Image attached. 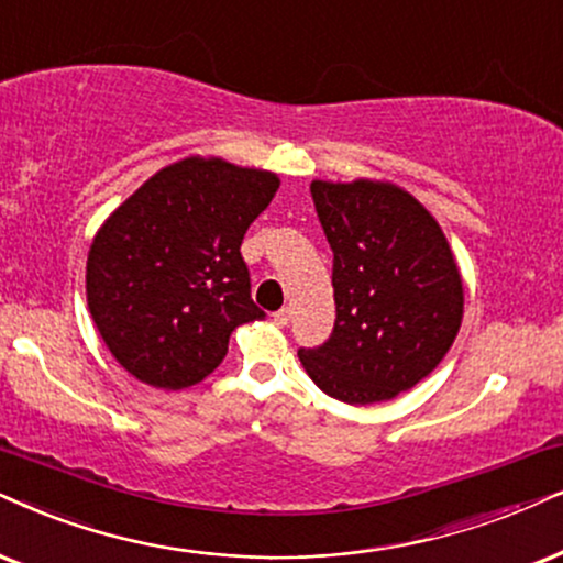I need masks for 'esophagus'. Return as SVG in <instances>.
Segmentation results:
<instances>
[{"label": "esophagus", "instance_id": "obj_1", "mask_svg": "<svg viewBox=\"0 0 563 563\" xmlns=\"http://www.w3.org/2000/svg\"><path fill=\"white\" fill-rule=\"evenodd\" d=\"M290 317H294V309H290V306H283L280 311H275V324L286 327L290 322Z\"/></svg>", "mask_w": 563, "mask_h": 563}]
</instances>
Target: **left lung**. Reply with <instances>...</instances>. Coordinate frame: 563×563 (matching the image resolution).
Instances as JSON below:
<instances>
[{
	"mask_svg": "<svg viewBox=\"0 0 563 563\" xmlns=\"http://www.w3.org/2000/svg\"><path fill=\"white\" fill-rule=\"evenodd\" d=\"M332 249V338L298 358L322 393L387 402L441 364L457 338L465 288L437 218L384 179L311 181Z\"/></svg>",
	"mask_w": 563,
	"mask_h": 563,
	"instance_id": "1",
	"label": "left lung"
}]
</instances>
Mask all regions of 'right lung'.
<instances>
[{
  "label": "right lung",
  "mask_w": 563,
  "mask_h": 563,
  "mask_svg": "<svg viewBox=\"0 0 563 563\" xmlns=\"http://www.w3.org/2000/svg\"><path fill=\"white\" fill-rule=\"evenodd\" d=\"M280 176L218 155L168 163L103 220L85 265L88 309L124 372L184 389L216 372L249 296L241 241Z\"/></svg>",
  "instance_id": "add662e5"
}]
</instances>
